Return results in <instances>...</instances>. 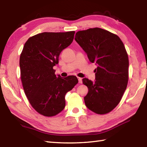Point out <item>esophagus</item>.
<instances>
[{
	"instance_id": "1",
	"label": "esophagus",
	"mask_w": 147,
	"mask_h": 147,
	"mask_svg": "<svg viewBox=\"0 0 147 147\" xmlns=\"http://www.w3.org/2000/svg\"><path fill=\"white\" fill-rule=\"evenodd\" d=\"M78 79L79 83H82V78H78Z\"/></svg>"
}]
</instances>
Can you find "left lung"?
<instances>
[{"instance_id": "1", "label": "left lung", "mask_w": 147, "mask_h": 147, "mask_svg": "<svg viewBox=\"0 0 147 147\" xmlns=\"http://www.w3.org/2000/svg\"><path fill=\"white\" fill-rule=\"evenodd\" d=\"M75 40L89 61L95 62V80L83 79L88 88L85 105L96 114H105L121 101L128 82V56L123 42L115 34L99 28L79 31Z\"/></svg>"}]
</instances>
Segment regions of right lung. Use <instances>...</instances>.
Instances as JSON below:
<instances>
[{
	"label": "right lung",
	"mask_w": 147,
	"mask_h": 147,
	"mask_svg": "<svg viewBox=\"0 0 147 147\" xmlns=\"http://www.w3.org/2000/svg\"><path fill=\"white\" fill-rule=\"evenodd\" d=\"M75 32H44L30 37L22 51L20 66L25 95L39 114L54 116L65 107V95L78 83L74 76L55 74L59 57L73 42Z\"/></svg>",
	"instance_id": "obj_1"
}]
</instances>
